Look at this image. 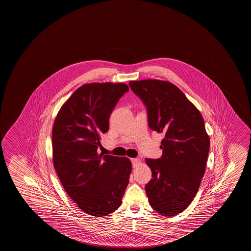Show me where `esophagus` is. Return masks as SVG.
Returning a JSON list of instances; mask_svg holds the SVG:
<instances>
[{
  "label": "esophagus",
  "instance_id": "obj_1",
  "mask_svg": "<svg viewBox=\"0 0 251 251\" xmlns=\"http://www.w3.org/2000/svg\"><path fill=\"white\" fill-rule=\"evenodd\" d=\"M130 160H131L133 167H136V165H138V163H139V159H137V158H131Z\"/></svg>",
  "mask_w": 251,
  "mask_h": 251
}]
</instances>
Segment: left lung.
<instances>
[{
	"label": "left lung",
	"instance_id": "left-lung-1",
	"mask_svg": "<svg viewBox=\"0 0 251 251\" xmlns=\"http://www.w3.org/2000/svg\"><path fill=\"white\" fill-rule=\"evenodd\" d=\"M147 109L149 127L164 133L161 158H146L152 178L145 185L150 205L164 216L180 214L197 193L209 152L201 112L173 83L129 81Z\"/></svg>",
	"mask_w": 251,
	"mask_h": 251
}]
</instances>
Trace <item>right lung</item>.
<instances>
[{
  "label": "right lung",
  "instance_id": "1",
  "mask_svg": "<svg viewBox=\"0 0 251 251\" xmlns=\"http://www.w3.org/2000/svg\"><path fill=\"white\" fill-rule=\"evenodd\" d=\"M127 91L124 83L83 85L54 122V168L69 197L89 215L101 217L119 208L129 181L132 165L127 157L97 151L109 116Z\"/></svg>",
  "mask_w": 251,
  "mask_h": 251
}]
</instances>
